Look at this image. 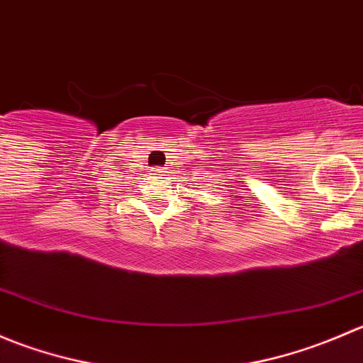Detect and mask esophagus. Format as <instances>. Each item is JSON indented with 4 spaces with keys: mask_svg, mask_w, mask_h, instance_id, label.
I'll use <instances>...</instances> for the list:
<instances>
[{
    "mask_svg": "<svg viewBox=\"0 0 363 363\" xmlns=\"http://www.w3.org/2000/svg\"><path fill=\"white\" fill-rule=\"evenodd\" d=\"M155 170H156V172H158V174H163V172H164V170H163V168H155Z\"/></svg>",
    "mask_w": 363,
    "mask_h": 363,
    "instance_id": "1",
    "label": "esophagus"
}]
</instances>
